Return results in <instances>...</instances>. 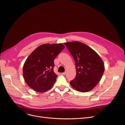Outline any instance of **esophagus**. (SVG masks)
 I'll list each match as a JSON object with an SVG mask.
<instances>
[{
    "label": "esophagus",
    "instance_id": "esophagus-1",
    "mask_svg": "<svg viewBox=\"0 0 125 125\" xmlns=\"http://www.w3.org/2000/svg\"><path fill=\"white\" fill-rule=\"evenodd\" d=\"M62 75H66V72H64L62 73Z\"/></svg>",
    "mask_w": 125,
    "mask_h": 125
}]
</instances>
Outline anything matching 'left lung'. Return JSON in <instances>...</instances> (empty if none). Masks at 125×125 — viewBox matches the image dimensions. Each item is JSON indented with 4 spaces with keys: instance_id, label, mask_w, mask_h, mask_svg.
I'll list each match as a JSON object with an SVG mask.
<instances>
[{
    "instance_id": "obj_1",
    "label": "left lung",
    "mask_w": 125,
    "mask_h": 125,
    "mask_svg": "<svg viewBox=\"0 0 125 125\" xmlns=\"http://www.w3.org/2000/svg\"><path fill=\"white\" fill-rule=\"evenodd\" d=\"M64 45L74 59L76 75L70 84L80 92L92 90L98 83L104 72V65L97 53L87 45L78 41Z\"/></svg>"
}]
</instances>
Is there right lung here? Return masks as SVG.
Listing matches in <instances>:
<instances>
[{
    "mask_svg": "<svg viewBox=\"0 0 125 125\" xmlns=\"http://www.w3.org/2000/svg\"><path fill=\"white\" fill-rule=\"evenodd\" d=\"M64 48L62 44H43L28 57L23 75L27 84L34 91L47 92L54 84L57 77L53 71L54 60Z\"/></svg>",
    "mask_w": 125,
    "mask_h": 125,
    "instance_id": "1",
    "label": "right lung"
}]
</instances>
